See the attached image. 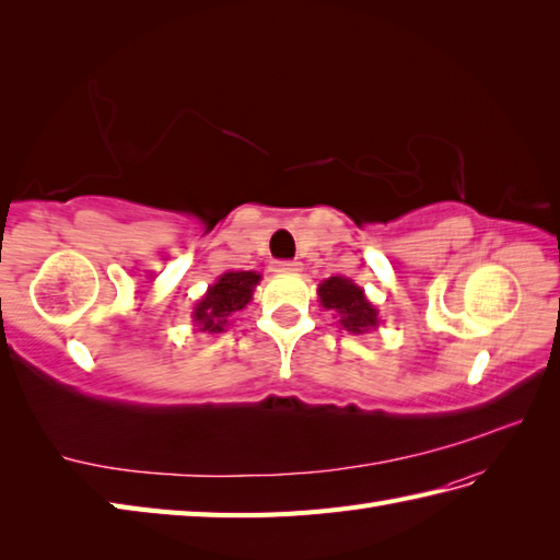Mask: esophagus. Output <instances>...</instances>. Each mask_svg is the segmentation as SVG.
<instances>
[{"mask_svg":"<svg viewBox=\"0 0 560 560\" xmlns=\"http://www.w3.org/2000/svg\"><path fill=\"white\" fill-rule=\"evenodd\" d=\"M271 271H279V273H291V271H301V261L295 259H277L271 265Z\"/></svg>","mask_w":560,"mask_h":560,"instance_id":"obj_1","label":"esophagus"}]
</instances>
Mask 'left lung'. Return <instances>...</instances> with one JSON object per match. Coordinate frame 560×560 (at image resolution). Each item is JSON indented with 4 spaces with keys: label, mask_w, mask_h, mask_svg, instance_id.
<instances>
[{
    "label": "left lung",
    "mask_w": 560,
    "mask_h": 560,
    "mask_svg": "<svg viewBox=\"0 0 560 560\" xmlns=\"http://www.w3.org/2000/svg\"><path fill=\"white\" fill-rule=\"evenodd\" d=\"M319 303L325 311H335L339 315V325L351 335H365L377 327L375 305L365 299L361 287L347 277H329L317 289Z\"/></svg>",
    "instance_id": "left-lung-1"
}]
</instances>
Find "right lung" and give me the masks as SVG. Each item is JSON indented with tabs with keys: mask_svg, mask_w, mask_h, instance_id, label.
I'll use <instances>...</instances> for the list:
<instances>
[{
	"mask_svg": "<svg viewBox=\"0 0 560 560\" xmlns=\"http://www.w3.org/2000/svg\"><path fill=\"white\" fill-rule=\"evenodd\" d=\"M257 271H225L219 277V281L209 287L195 307L192 319L199 327V331H223L229 327V317L253 301V291L259 283Z\"/></svg>",
	"mask_w": 560,
	"mask_h": 560,
	"instance_id": "add662e5",
	"label": "right lung"
}]
</instances>
